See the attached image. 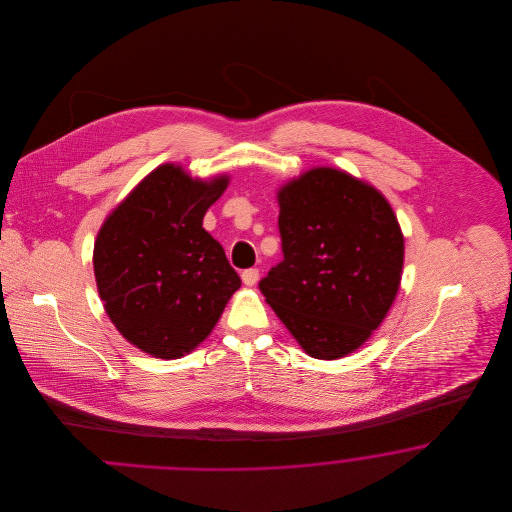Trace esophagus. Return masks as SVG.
<instances>
[{"instance_id": "34e87169", "label": "esophagus", "mask_w": 512, "mask_h": 512, "mask_svg": "<svg viewBox=\"0 0 512 512\" xmlns=\"http://www.w3.org/2000/svg\"><path fill=\"white\" fill-rule=\"evenodd\" d=\"M242 280H244L245 286H255L257 280H259V270L257 268H247L242 272Z\"/></svg>"}]
</instances>
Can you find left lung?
<instances>
[{
    "mask_svg": "<svg viewBox=\"0 0 512 512\" xmlns=\"http://www.w3.org/2000/svg\"><path fill=\"white\" fill-rule=\"evenodd\" d=\"M278 203L284 259L259 288L305 353L345 357L382 324L397 295L399 222L376 188L328 167L288 182Z\"/></svg>",
    "mask_w": 512,
    "mask_h": 512,
    "instance_id": "obj_1",
    "label": "left lung"
}]
</instances>
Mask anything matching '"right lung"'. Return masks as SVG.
Wrapping results in <instances>:
<instances>
[{"mask_svg": "<svg viewBox=\"0 0 512 512\" xmlns=\"http://www.w3.org/2000/svg\"><path fill=\"white\" fill-rule=\"evenodd\" d=\"M228 186L161 165L107 217L94 245L103 307L126 340L178 359L205 340L242 286L222 245L203 228Z\"/></svg>", "mask_w": 512, "mask_h": 512, "instance_id": "obj_1", "label": "right lung"}]
</instances>
